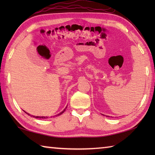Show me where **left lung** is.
<instances>
[{
  "instance_id": "8db88e82",
  "label": "left lung",
  "mask_w": 155,
  "mask_h": 155,
  "mask_svg": "<svg viewBox=\"0 0 155 155\" xmlns=\"http://www.w3.org/2000/svg\"><path fill=\"white\" fill-rule=\"evenodd\" d=\"M107 117H108V116H107Z\"/></svg>"
}]
</instances>
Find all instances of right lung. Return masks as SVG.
<instances>
[{"mask_svg":"<svg viewBox=\"0 0 155 155\" xmlns=\"http://www.w3.org/2000/svg\"><path fill=\"white\" fill-rule=\"evenodd\" d=\"M67 108V107H66V108H64V109L63 110H62V112H61V113H59V114H58L57 115H55V116H58V115H61V114H62V113H64V112L65 111V110H66V108ZM25 111V110H24ZM25 113H27L28 115H29V116H31V117H33L34 118L35 117V118H48V117H38V116H37V117H36V116H33V115H31L30 114H28V113H26V112L25 111Z\"/></svg>","mask_w":155,"mask_h":155,"instance_id":"1","label":"right lung"}]
</instances>
